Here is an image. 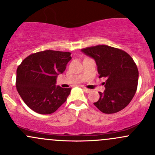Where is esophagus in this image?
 <instances>
[{
  "mask_svg": "<svg viewBox=\"0 0 155 155\" xmlns=\"http://www.w3.org/2000/svg\"><path fill=\"white\" fill-rule=\"evenodd\" d=\"M82 89H83L84 91H85V93L88 94V93H90V92H91L90 89H87V88H86V87H83V86H82Z\"/></svg>",
  "mask_w": 155,
  "mask_h": 155,
  "instance_id": "1",
  "label": "esophagus"
}]
</instances>
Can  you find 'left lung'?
<instances>
[{"mask_svg": "<svg viewBox=\"0 0 155 155\" xmlns=\"http://www.w3.org/2000/svg\"><path fill=\"white\" fill-rule=\"evenodd\" d=\"M81 51L96 62L100 78L107 79L105 91L99 92L100 99L94 106L106 114L124 109L135 95L139 71L132 58L123 50L100 45Z\"/></svg>", "mask_w": 155, "mask_h": 155, "instance_id": "8db88e82", "label": "left lung"}]
</instances>
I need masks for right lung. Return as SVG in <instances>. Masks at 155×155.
I'll list each match as a JSON object with an SVG mask.
<instances>
[{
    "instance_id": "right-lung-1",
    "label": "right lung",
    "mask_w": 155,
    "mask_h": 155,
    "mask_svg": "<svg viewBox=\"0 0 155 155\" xmlns=\"http://www.w3.org/2000/svg\"><path fill=\"white\" fill-rule=\"evenodd\" d=\"M68 51L46 50L31 54L18 67L17 91L26 105L34 112L47 115L55 112L65 101L71 88L56 85L71 60Z\"/></svg>"
}]
</instances>
